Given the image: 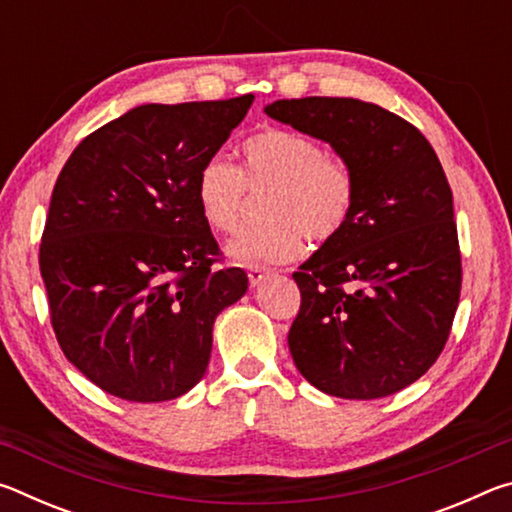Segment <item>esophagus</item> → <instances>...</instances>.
<instances>
[{"label":"esophagus","instance_id":"1","mask_svg":"<svg viewBox=\"0 0 512 512\" xmlns=\"http://www.w3.org/2000/svg\"><path fill=\"white\" fill-rule=\"evenodd\" d=\"M273 271L271 268H262V266H250L248 268V280H250V284H253V287H257L259 282L262 280H266L268 275H271Z\"/></svg>","mask_w":512,"mask_h":512}]
</instances>
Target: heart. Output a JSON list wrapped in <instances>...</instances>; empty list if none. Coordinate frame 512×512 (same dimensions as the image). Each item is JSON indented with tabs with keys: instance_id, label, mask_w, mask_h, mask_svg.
Returning <instances> with one entry per match:
<instances>
[{
	"instance_id": "heart-1",
	"label": "heart",
	"mask_w": 512,
	"mask_h": 512,
	"mask_svg": "<svg viewBox=\"0 0 512 512\" xmlns=\"http://www.w3.org/2000/svg\"><path fill=\"white\" fill-rule=\"evenodd\" d=\"M244 167L223 155L203 162L196 176V205L207 228L221 235L237 230L248 189L266 192L268 221L241 230L225 253L246 266L282 264L302 250V239H334L348 223L354 205V176L348 164L325 155L307 135L268 128L241 146Z\"/></svg>"
}]
</instances>
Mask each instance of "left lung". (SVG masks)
Segmentation results:
<instances>
[{
  "mask_svg": "<svg viewBox=\"0 0 512 512\" xmlns=\"http://www.w3.org/2000/svg\"><path fill=\"white\" fill-rule=\"evenodd\" d=\"M264 112L327 142L354 176L348 223L293 273V363L343 400L402 391L443 352L461 296L452 189L418 128L377 103L305 97Z\"/></svg>",
  "mask_w": 512,
  "mask_h": 512,
  "instance_id": "1",
  "label": "left lung"
}]
</instances>
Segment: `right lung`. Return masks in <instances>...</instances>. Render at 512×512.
I'll return each instance as SVG.
<instances>
[{"mask_svg":"<svg viewBox=\"0 0 512 512\" xmlns=\"http://www.w3.org/2000/svg\"><path fill=\"white\" fill-rule=\"evenodd\" d=\"M253 94L144 103L85 137L51 194L40 244L60 350L128 402H167L203 379L216 316L248 291L196 205V176Z\"/></svg>","mask_w":512,"mask_h":512,"instance_id":"add662e5","label":"right lung"}]
</instances>
